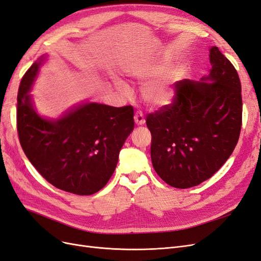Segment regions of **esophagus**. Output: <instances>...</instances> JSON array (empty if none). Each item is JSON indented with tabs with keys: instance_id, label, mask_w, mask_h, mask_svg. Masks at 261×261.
<instances>
[{
	"instance_id": "1",
	"label": "esophagus",
	"mask_w": 261,
	"mask_h": 261,
	"mask_svg": "<svg viewBox=\"0 0 261 261\" xmlns=\"http://www.w3.org/2000/svg\"><path fill=\"white\" fill-rule=\"evenodd\" d=\"M134 121H135V123L137 125H144L145 124V117H144V114L141 113L140 111H137L135 113V115H134Z\"/></svg>"
}]
</instances>
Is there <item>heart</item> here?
<instances>
[{
    "mask_svg": "<svg viewBox=\"0 0 261 261\" xmlns=\"http://www.w3.org/2000/svg\"><path fill=\"white\" fill-rule=\"evenodd\" d=\"M130 75L138 81H147L152 77V73L145 70H132ZM178 80V74L174 70H169L163 75L149 81L141 89V98L151 108H162L170 105L175 97V85ZM115 85L118 90L126 93L127 86L123 82L116 81Z\"/></svg>",
    "mask_w": 261,
    "mask_h": 261,
    "instance_id": "1",
    "label": "heart"
}]
</instances>
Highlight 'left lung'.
<instances>
[{
	"label": "left lung",
	"mask_w": 261,
	"mask_h": 261,
	"mask_svg": "<svg viewBox=\"0 0 261 261\" xmlns=\"http://www.w3.org/2000/svg\"><path fill=\"white\" fill-rule=\"evenodd\" d=\"M203 81L183 80L175 97L146 118L153 169L165 183L189 188L210 178L230 158L242 128V87L232 63L217 46Z\"/></svg>",
	"instance_id": "obj_1"
}]
</instances>
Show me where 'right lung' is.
I'll list each match as a JSON object with an SVG mask.
<instances>
[{"label":"right lung","mask_w":261,"mask_h":261,"mask_svg":"<svg viewBox=\"0 0 261 261\" xmlns=\"http://www.w3.org/2000/svg\"><path fill=\"white\" fill-rule=\"evenodd\" d=\"M42 61L28 68L19 85L16 118L20 146L54 187L92 195L113 174L120 150L134 129V109L87 103L58 121L43 120L28 94Z\"/></svg>","instance_id":"right-lung-1"}]
</instances>
